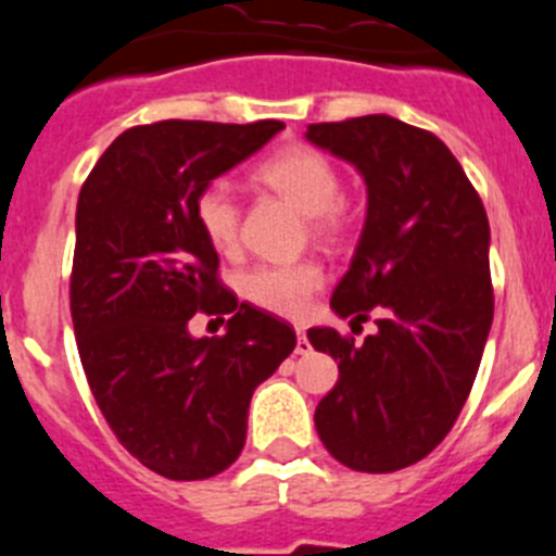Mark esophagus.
Here are the masks:
<instances>
[{"label": "esophagus", "mask_w": 556, "mask_h": 556, "mask_svg": "<svg viewBox=\"0 0 556 556\" xmlns=\"http://www.w3.org/2000/svg\"><path fill=\"white\" fill-rule=\"evenodd\" d=\"M294 353H301V356L312 353V342H308V337L303 328H298V345H294Z\"/></svg>", "instance_id": "34e87169"}]
</instances>
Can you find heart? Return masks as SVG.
<instances>
[{
	"label": "heart",
	"instance_id": "1",
	"mask_svg": "<svg viewBox=\"0 0 556 556\" xmlns=\"http://www.w3.org/2000/svg\"><path fill=\"white\" fill-rule=\"evenodd\" d=\"M253 178L294 203L323 239H339L345 230V205L339 200L342 178L326 152L314 147H283L253 169ZM194 219L203 236L219 253L239 248L242 211L233 189L225 180H211L194 200ZM326 283V273L317 262L258 264L248 269L239 289L250 303L281 317H301L312 294Z\"/></svg>",
	"mask_w": 556,
	"mask_h": 556
}]
</instances>
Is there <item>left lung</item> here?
Instances as JSON below:
<instances>
[{"mask_svg":"<svg viewBox=\"0 0 556 556\" xmlns=\"http://www.w3.org/2000/svg\"><path fill=\"white\" fill-rule=\"evenodd\" d=\"M306 139L367 186L365 228L331 308L353 328L378 314L362 345L308 328L314 351L339 358L314 426L351 470L392 473L443 443L479 372L493 326L488 211L434 132L387 113L308 125Z\"/></svg>","mask_w":556,"mask_h":556,"instance_id":"8db88e82","label":"left lung"}]
</instances>
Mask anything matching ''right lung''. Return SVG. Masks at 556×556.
<instances>
[{
	"label": "right lung",
	"mask_w": 556,
	"mask_h": 556,
	"mask_svg": "<svg viewBox=\"0 0 556 556\" xmlns=\"http://www.w3.org/2000/svg\"><path fill=\"white\" fill-rule=\"evenodd\" d=\"M278 130L275 119L130 127L77 198L68 301L83 370L116 440L166 479L233 465L255 387L298 345L292 326L223 287L194 219L200 191ZM198 311L228 316L226 337L191 338Z\"/></svg>",
	"instance_id": "1"
}]
</instances>
